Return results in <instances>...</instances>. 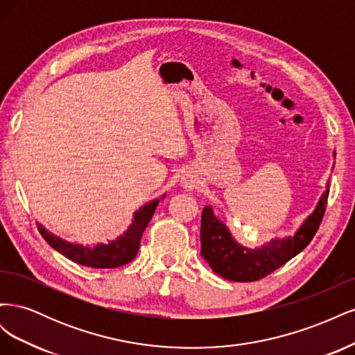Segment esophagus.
I'll list each match as a JSON object with an SVG mask.
<instances>
[{
	"label": "esophagus",
	"mask_w": 355,
	"mask_h": 355,
	"mask_svg": "<svg viewBox=\"0 0 355 355\" xmlns=\"http://www.w3.org/2000/svg\"><path fill=\"white\" fill-rule=\"evenodd\" d=\"M197 184H198V180H197L196 175H192V173H187V175L182 176V179H180V185L188 191L194 189L197 187Z\"/></svg>",
	"instance_id": "esophagus-1"
}]
</instances>
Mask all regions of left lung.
<instances>
[{
	"instance_id": "8db88e82",
	"label": "left lung",
	"mask_w": 355,
	"mask_h": 355,
	"mask_svg": "<svg viewBox=\"0 0 355 355\" xmlns=\"http://www.w3.org/2000/svg\"><path fill=\"white\" fill-rule=\"evenodd\" d=\"M336 157V153H333ZM329 197V182L314 211L300 225L293 237L272 239L261 247L249 249L232 237L210 206L201 213V256L211 270L230 282H256L288 262L314 239L324 216Z\"/></svg>"
}]
</instances>
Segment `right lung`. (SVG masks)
Masks as SVG:
<instances>
[{"label": "right lung", "mask_w": 355, "mask_h": 355, "mask_svg": "<svg viewBox=\"0 0 355 355\" xmlns=\"http://www.w3.org/2000/svg\"><path fill=\"white\" fill-rule=\"evenodd\" d=\"M161 198L153 200L151 202L145 204L133 214L132 225L127 228V231L120 235L116 240L110 243H99L98 245H83L77 243H69L59 239L58 235L47 231L41 223H38V230L53 249L68 257L69 261L80 263L89 268H116L125 265L133 261V257L137 254L139 244H141L142 234L146 230L149 220H151L153 214L158 206Z\"/></svg>", "instance_id": "obj_1"}]
</instances>
